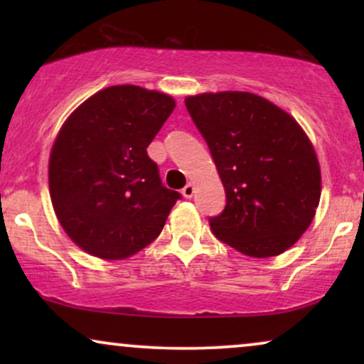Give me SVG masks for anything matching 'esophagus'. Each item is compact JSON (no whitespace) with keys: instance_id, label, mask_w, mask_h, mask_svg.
<instances>
[{"instance_id":"1","label":"esophagus","mask_w":364,"mask_h":364,"mask_svg":"<svg viewBox=\"0 0 364 364\" xmlns=\"http://www.w3.org/2000/svg\"><path fill=\"white\" fill-rule=\"evenodd\" d=\"M193 191H196V188H193V183H187V186L182 188V196L186 197V198H192L193 197Z\"/></svg>"}]
</instances>
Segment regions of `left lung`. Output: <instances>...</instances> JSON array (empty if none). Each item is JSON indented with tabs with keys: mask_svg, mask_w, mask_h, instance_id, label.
I'll use <instances>...</instances> for the list:
<instances>
[{
	"mask_svg": "<svg viewBox=\"0 0 364 364\" xmlns=\"http://www.w3.org/2000/svg\"><path fill=\"white\" fill-rule=\"evenodd\" d=\"M186 107L225 188L227 203L208 223L243 255L288 250L310 227L321 173L310 139L290 114L252 92L188 96Z\"/></svg>",
	"mask_w": 364,
	"mask_h": 364,
	"instance_id": "1",
	"label": "left lung"
}]
</instances>
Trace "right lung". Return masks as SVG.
Returning <instances> with one entry per match:
<instances>
[{
    "mask_svg": "<svg viewBox=\"0 0 364 364\" xmlns=\"http://www.w3.org/2000/svg\"><path fill=\"white\" fill-rule=\"evenodd\" d=\"M176 101L112 86L63 124L49 157V193L64 232L84 252L121 260L152 243L182 196L162 186L147 147Z\"/></svg>",
    "mask_w": 364,
    "mask_h": 364,
    "instance_id": "obj_1",
    "label": "right lung"
}]
</instances>
